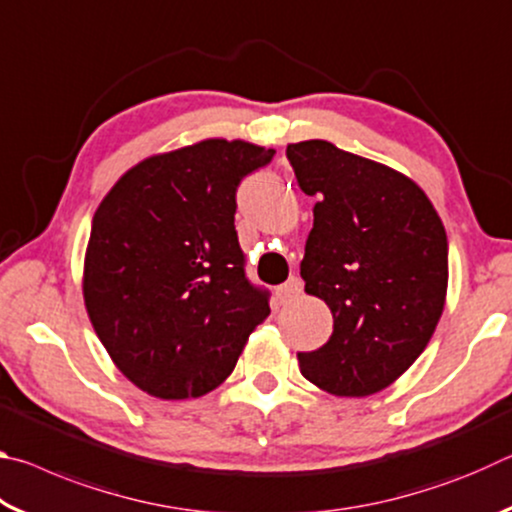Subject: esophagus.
Here are the masks:
<instances>
[{"instance_id": "1", "label": "esophagus", "mask_w": 512, "mask_h": 512, "mask_svg": "<svg viewBox=\"0 0 512 512\" xmlns=\"http://www.w3.org/2000/svg\"><path fill=\"white\" fill-rule=\"evenodd\" d=\"M277 300L282 302V305H287V302H291V300H296L300 293H302V282H300V277H289L287 282L284 284H280V287H277Z\"/></svg>"}]
</instances>
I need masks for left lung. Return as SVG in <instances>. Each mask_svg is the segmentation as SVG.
<instances>
[{
	"label": "left lung",
	"instance_id": "1",
	"mask_svg": "<svg viewBox=\"0 0 512 512\" xmlns=\"http://www.w3.org/2000/svg\"><path fill=\"white\" fill-rule=\"evenodd\" d=\"M298 185L316 196L300 262L334 332L300 352V372L339 397L384 391L427 348L447 296V235L427 194L386 164L307 140L287 146Z\"/></svg>",
	"mask_w": 512,
	"mask_h": 512
}]
</instances>
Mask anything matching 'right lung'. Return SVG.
<instances>
[{
	"label": "right lung",
	"mask_w": 512,
	"mask_h": 512,
	"mask_svg": "<svg viewBox=\"0 0 512 512\" xmlns=\"http://www.w3.org/2000/svg\"><path fill=\"white\" fill-rule=\"evenodd\" d=\"M273 155L244 140L151 155L94 212L85 309L110 359L144 393L187 400L214 391L271 314L268 291L246 277L235 196Z\"/></svg>",
	"instance_id": "1"
}]
</instances>
